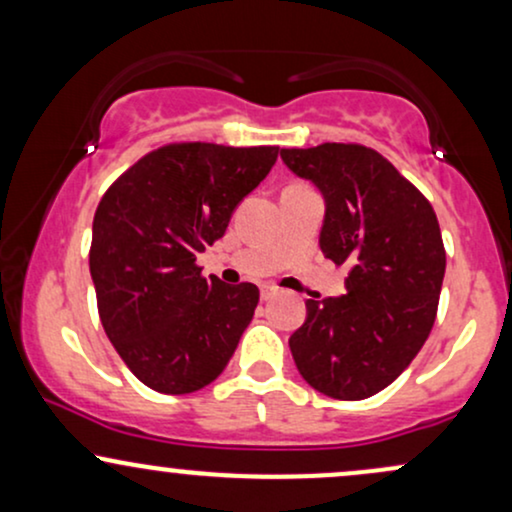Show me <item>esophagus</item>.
I'll use <instances>...</instances> for the list:
<instances>
[{
    "mask_svg": "<svg viewBox=\"0 0 512 512\" xmlns=\"http://www.w3.org/2000/svg\"><path fill=\"white\" fill-rule=\"evenodd\" d=\"M276 293H279L276 286H262V301H272Z\"/></svg>",
    "mask_w": 512,
    "mask_h": 512,
    "instance_id": "obj_1",
    "label": "esophagus"
}]
</instances>
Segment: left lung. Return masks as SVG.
Returning a JSON list of instances; mask_svg holds the SVG:
<instances>
[{
	"instance_id": "left-lung-1",
	"label": "left lung",
	"mask_w": 512,
	"mask_h": 512,
	"mask_svg": "<svg viewBox=\"0 0 512 512\" xmlns=\"http://www.w3.org/2000/svg\"><path fill=\"white\" fill-rule=\"evenodd\" d=\"M313 180L327 211L320 248L349 264L346 296L305 301L291 334L298 373L322 395L356 402L395 383L431 334L445 248L431 202L383 154L363 144L281 149Z\"/></svg>"
}]
</instances>
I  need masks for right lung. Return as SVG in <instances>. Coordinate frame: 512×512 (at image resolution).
<instances>
[{"label": "right lung", "instance_id": "obj_1", "mask_svg": "<svg viewBox=\"0 0 512 512\" xmlns=\"http://www.w3.org/2000/svg\"><path fill=\"white\" fill-rule=\"evenodd\" d=\"M279 146L173 142L105 190L88 250L98 315L151 390L190 395L223 373L260 303L255 284L204 279L197 255L272 170Z\"/></svg>", "mask_w": 512, "mask_h": 512}]
</instances>
